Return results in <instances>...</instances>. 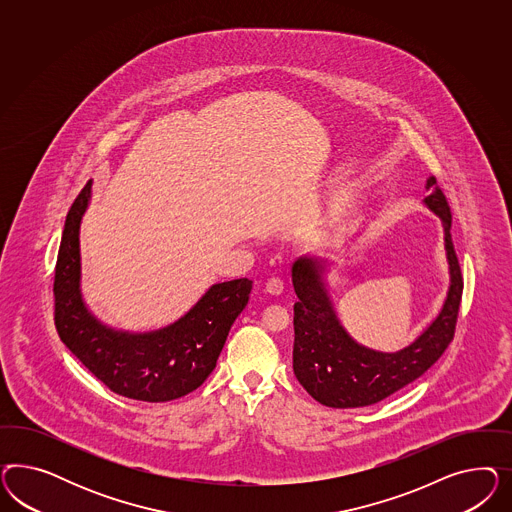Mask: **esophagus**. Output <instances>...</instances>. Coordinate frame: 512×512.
I'll list each match as a JSON object with an SVG mask.
<instances>
[{
    "label": "esophagus",
    "instance_id": "34e87169",
    "mask_svg": "<svg viewBox=\"0 0 512 512\" xmlns=\"http://www.w3.org/2000/svg\"><path fill=\"white\" fill-rule=\"evenodd\" d=\"M264 291L272 296L281 295V293H283V281L279 278L268 279L266 285H264Z\"/></svg>",
    "mask_w": 512,
    "mask_h": 512
}]
</instances>
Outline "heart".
I'll return each mask as SVG.
<instances>
[{
    "label": "heart",
    "instance_id": "b5f03b06",
    "mask_svg": "<svg viewBox=\"0 0 512 512\" xmlns=\"http://www.w3.org/2000/svg\"><path fill=\"white\" fill-rule=\"evenodd\" d=\"M338 204H340V202H338Z\"/></svg>",
    "mask_w": 512,
    "mask_h": 512
}]
</instances>
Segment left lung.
<instances>
[{
  "mask_svg": "<svg viewBox=\"0 0 512 512\" xmlns=\"http://www.w3.org/2000/svg\"><path fill=\"white\" fill-rule=\"evenodd\" d=\"M426 189L434 191L422 202L443 223L449 291L434 321L400 351L387 353L366 347L341 325L326 283V274L332 266L328 257L308 253L298 257L291 266L298 298L293 370L311 398L326 407H366L385 400L428 372L454 336L464 281L450 236L452 216L449 202L437 187L434 176L426 180Z\"/></svg>",
  "mask_w": 512,
  "mask_h": 512,
  "instance_id": "1",
  "label": "left lung"
}]
</instances>
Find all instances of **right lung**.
Here are the masks:
<instances>
[{
  "label": "right lung",
  "instance_id": "right-lung-1",
  "mask_svg": "<svg viewBox=\"0 0 512 512\" xmlns=\"http://www.w3.org/2000/svg\"><path fill=\"white\" fill-rule=\"evenodd\" d=\"M90 199L88 184L73 202L63 227L54 278L60 340L120 396L152 403L182 398L214 372L229 330L248 304L253 281L214 283L191 310L157 330L129 332L105 325L90 311L80 289V223Z\"/></svg>",
  "mask_w": 512,
  "mask_h": 512
}]
</instances>
